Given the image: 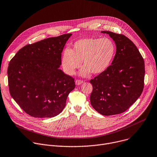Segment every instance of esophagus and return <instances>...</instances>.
Masks as SVG:
<instances>
[{
	"instance_id": "esophagus-1",
	"label": "esophagus",
	"mask_w": 157,
	"mask_h": 157,
	"mask_svg": "<svg viewBox=\"0 0 157 157\" xmlns=\"http://www.w3.org/2000/svg\"><path fill=\"white\" fill-rule=\"evenodd\" d=\"M75 83H76V85H80V84H81L82 83H83V81L79 80V79H76V80L75 81Z\"/></svg>"
}]
</instances>
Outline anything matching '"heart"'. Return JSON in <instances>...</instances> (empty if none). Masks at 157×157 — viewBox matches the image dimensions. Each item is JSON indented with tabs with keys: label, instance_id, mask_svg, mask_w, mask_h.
Returning a JSON list of instances; mask_svg holds the SVG:
<instances>
[{
	"label": "heart",
	"instance_id": "b5f03b06",
	"mask_svg": "<svg viewBox=\"0 0 157 157\" xmlns=\"http://www.w3.org/2000/svg\"><path fill=\"white\" fill-rule=\"evenodd\" d=\"M115 52V44L109 38L81 39L72 45L71 49H64L61 59L62 67L66 74L73 75L82 61L85 67L81 72L82 76H86L90 72L100 75L110 67Z\"/></svg>",
	"mask_w": 157,
	"mask_h": 157
}]
</instances>
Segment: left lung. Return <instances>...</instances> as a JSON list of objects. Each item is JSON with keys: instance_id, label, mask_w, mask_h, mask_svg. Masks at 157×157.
Listing matches in <instances>:
<instances>
[{"instance_id": "8db88e82", "label": "left lung", "mask_w": 157, "mask_h": 157, "mask_svg": "<svg viewBox=\"0 0 157 157\" xmlns=\"http://www.w3.org/2000/svg\"><path fill=\"white\" fill-rule=\"evenodd\" d=\"M106 33L115 41L117 51L107 70L90 80L92 107L102 115L127 110L140 96L144 85V60L135 44L123 34Z\"/></svg>"}]
</instances>
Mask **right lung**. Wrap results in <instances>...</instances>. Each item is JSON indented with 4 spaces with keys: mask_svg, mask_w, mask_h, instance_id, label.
I'll return each instance as SVG.
<instances>
[{
    "mask_svg": "<svg viewBox=\"0 0 157 157\" xmlns=\"http://www.w3.org/2000/svg\"><path fill=\"white\" fill-rule=\"evenodd\" d=\"M72 34L49 37L21 48L10 60V94L21 109L34 118L60 114L75 79L59 68L62 52Z\"/></svg>",
    "mask_w": 157,
    "mask_h": 157,
    "instance_id": "add662e5",
    "label": "right lung"
}]
</instances>
